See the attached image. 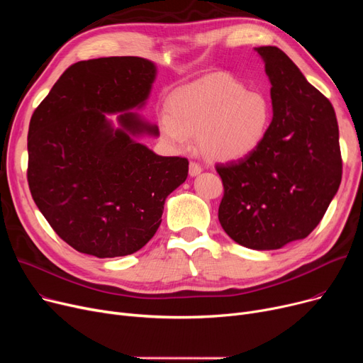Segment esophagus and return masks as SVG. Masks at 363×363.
I'll return each mask as SVG.
<instances>
[{"label": "esophagus", "instance_id": "34e87169", "mask_svg": "<svg viewBox=\"0 0 363 363\" xmlns=\"http://www.w3.org/2000/svg\"><path fill=\"white\" fill-rule=\"evenodd\" d=\"M203 172V167L199 164V163H196V162H191L189 163V175L191 177H197V175H200Z\"/></svg>", "mask_w": 363, "mask_h": 363}]
</instances>
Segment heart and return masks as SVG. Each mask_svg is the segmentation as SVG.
I'll return each mask as SVG.
<instances>
[{"label":"heart","mask_w":363,"mask_h":363,"mask_svg":"<svg viewBox=\"0 0 363 363\" xmlns=\"http://www.w3.org/2000/svg\"><path fill=\"white\" fill-rule=\"evenodd\" d=\"M271 119L272 104L262 91L245 89L228 76H211L169 95L159 129L172 148L185 150L189 137L197 135L206 159L230 163L259 148Z\"/></svg>","instance_id":"b5f03b06"}]
</instances>
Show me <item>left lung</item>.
Instances as JSON below:
<instances>
[{
    "label": "left lung",
    "instance_id": "8db88e82",
    "mask_svg": "<svg viewBox=\"0 0 363 363\" xmlns=\"http://www.w3.org/2000/svg\"><path fill=\"white\" fill-rule=\"evenodd\" d=\"M271 88L274 118L259 148L218 164L223 182L219 222L235 242L277 250L306 238L338 191V123L328 99L277 47H257Z\"/></svg>",
    "mask_w": 363,
    "mask_h": 363
}]
</instances>
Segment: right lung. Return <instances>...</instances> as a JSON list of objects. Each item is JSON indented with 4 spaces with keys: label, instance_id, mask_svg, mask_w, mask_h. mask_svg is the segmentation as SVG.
<instances>
[{
    "label": "right lung",
    "instance_id": "right-lung-1",
    "mask_svg": "<svg viewBox=\"0 0 363 363\" xmlns=\"http://www.w3.org/2000/svg\"><path fill=\"white\" fill-rule=\"evenodd\" d=\"M156 76L143 57L74 63L32 114L30 194L74 250L100 259L138 252L188 177L186 159L159 156L138 141L159 137L157 125L132 111L145 106ZM107 113L118 115V127Z\"/></svg>",
    "mask_w": 363,
    "mask_h": 363
}]
</instances>
